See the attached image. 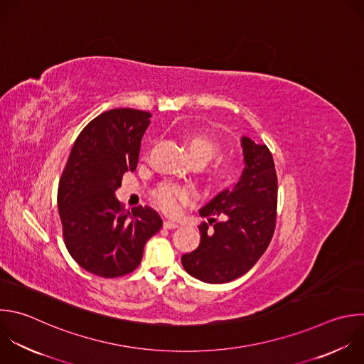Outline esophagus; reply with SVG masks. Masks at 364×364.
<instances>
[{
	"label": "esophagus",
	"instance_id": "esophagus-1",
	"mask_svg": "<svg viewBox=\"0 0 364 364\" xmlns=\"http://www.w3.org/2000/svg\"><path fill=\"white\" fill-rule=\"evenodd\" d=\"M178 223H176V221H171V220H166L164 221V228H168V230H171V228H178Z\"/></svg>",
	"mask_w": 364,
	"mask_h": 364
}]
</instances>
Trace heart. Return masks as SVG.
I'll return each mask as SVG.
<instances>
[{"label":"heart","instance_id":"obj_1","mask_svg":"<svg viewBox=\"0 0 364 364\" xmlns=\"http://www.w3.org/2000/svg\"><path fill=\"white\" fill-rule=\"evenodd\" d=\"M184 144L190 160L200 166L207 163L218 151L217 141L203 133H188ZM240 171L241 161L237 157L220 156L210 168L208 177L217 184H228L238 177ZM194 200L196 194L191 188L176 183H163L153 191L154 204L168 215H178Z\"/></svg>","mask_w":364,"mask_h":364}]
</instances>
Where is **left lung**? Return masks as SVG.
<instances>
[{
	"label": "left lung",
	"mask_w": 364,
	"mask_h": 364,
	"mask_svg": "<svg viewBox=\"0 0 364 364\" xmlns=\"http://www.w3.org/2000/svg\"><path fill=\"white\" fill-rule=\"evenodd\" d=\"M246 168L232 190H224L200 210L210 217L200 227V246L181 257L186 272L211 284L246 274L269 247L277 218V174L270 150L241 139ZM226 218L217 222L215 216Z\"/></svg>",
	"instance_id": "1"
}]
</instances>
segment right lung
I'll return each instance as SVG.
<instances>
[{
  "label": "right lung",
  "mask_w": 364,
  "mask_h": 364,
  "mask_svg": "<svg viewBox=\"0 0 364 364\" xmlns=\"http://www.w3.org/2000/svg\"><path fill=\"white\" fill-rule=\"evenodd\" d=\"M151 114L114 108L91 119L77 137L58 184L64 243L91 274L114 279L134 272L163 220L150 207L126 211L114 193L134 171Z\"/></svg>",
  "instance_id": "right-lung-1"
}]
</instances>
